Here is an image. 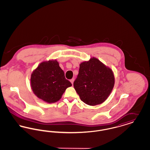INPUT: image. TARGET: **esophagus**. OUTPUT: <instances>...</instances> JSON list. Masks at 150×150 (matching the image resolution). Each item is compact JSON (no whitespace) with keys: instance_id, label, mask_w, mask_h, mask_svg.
I'll return each instance as SVG.
<instances>
[{"instance_id":"34e87169","label":"esophagus","mask_w":150,"mask_h":150,"mask_svg":"<svg viewBox=\"0 0 150 150\" xmlns=\"http://www.w3.org/2000/svg\"><path fill=\"white\" fill-rule=\"evenodd\" d=\"M74 80H75V79H72L70 80V81H71V83L73 85V84H74Z\"/></svg>"}]
</instances>
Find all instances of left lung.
<instances>
[{"label": "left lung", "mask_w": 150, "mask_h": 150, "mask_svg": "<svg viewBox=\"0 0 150 150\" xmlns=\"http://www.w3.org/2000/svg\"><path fill=\"white\" fill-rule=\"evenodd\" d=\"M114 84L112 70L97 58L92 57L80 64L74 86L83 102L96 106L107 100Z\"/></svg>", "instance_id": "obj_1"}]
</instances>
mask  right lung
I'll return each mask as SVG.
<instances>
[{
	"label": "right lung",
	"instance_id": "1",
	"mask_svg": "<svg viewBox=\"0 0 150 150\" xmlns=\"http://www.w3.org/2000/svg\"><path fill=\"white\" fill-rule=\"evenodd\" d=\"M30 83L36 96L49 103L60 100L66 89L72 86L56 59L39 64L31 74Z\"/></svg>",
	"mask_w": 150,
	"mask_h": 150
}]
</instances>
